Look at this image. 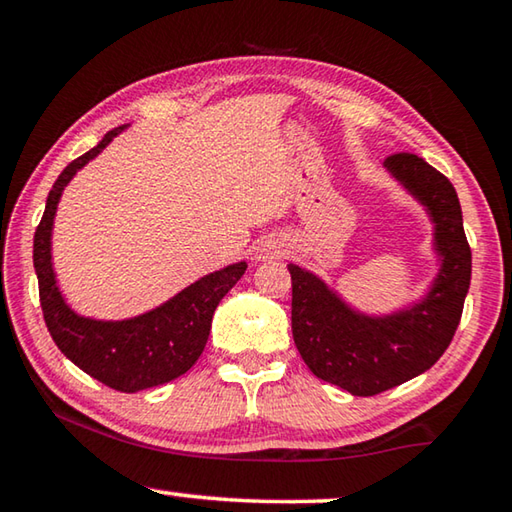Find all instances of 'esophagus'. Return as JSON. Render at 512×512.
<instances>
[{"label":"esophagus","mask_w":512,"mask_h":512,"mask_svg":"<svg viewBox=\"0 0 512 512\" xmlns=\"http://www.w3.org/2000/svg\"><path fill=\"white\" fill-rule=\"evenodd\" d=\"M284 253V246L280 239L275 237H264L262 241H257L255 246V259L259 262H268V259H275Z\"/></svg>","instance_id":"esophagus-1"}]
</instances>
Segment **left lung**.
<instances>
[{
  "mask_svg": "<svg viewBox=\"0 0 512 512\" xmlns=\"http://www.w3.org/2000/svg\"><path fill=\"white\" fill-rule=\"evenodd\" d=\"M386 171L418 201L433 223L438 273L418 302L370 316L348 305L325 280L289 264L293 341L318 379L370 397L422 375L454 339L470 289L472 253L456 189L413 153L384 160Z\"/></svg>",
  "mask_w": 512,
  "mask_h": 512,
  "instance_id": "left-lung-1",
  "label": "left lung"
}]
</instances>
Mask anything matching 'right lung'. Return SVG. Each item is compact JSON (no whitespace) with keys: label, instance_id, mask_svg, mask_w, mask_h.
<instances>
[{"label":"right lung","instance_id":"obj_1","mask_svg":"<svg viewBox=\"0 0 512 512\" xmlns=\"http://www.w3.org/2000/svg\"><path fill=\"white\" fill-rule=\"evenodd\" d=\"M126 128H112L94 149L69 162L60 173L33 235V266L38 275L42 314L58 350L101 384L121 393H137L167 384L194 366L210 336L214 309L241 280L248 264L237 262L203 275L160 307L133 318L97 320L76 314L67 305L51 264V230H54L58 201L76 171L97 158Z\"/></svg>","mask_w":512,"mask_h":512}]
</instances>
